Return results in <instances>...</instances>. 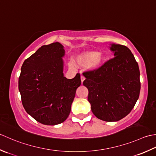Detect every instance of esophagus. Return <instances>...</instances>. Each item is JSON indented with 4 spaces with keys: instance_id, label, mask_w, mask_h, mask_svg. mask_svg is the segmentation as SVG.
I'll return each mask as SVG.
<instances>
[{
    "instance_id": "esophagus-1",
    "label": "esophagus",
    "mask_w": 156,
    "mask_h": 156,
    "mask_svg": "<svg viewBox=\"0 0 156 156\" xmlns=\"http://www.w3.org/2000/svg\"><path fill=\"white\" fill-rule=\"evenodd\" d=\"M85 79V78L84 76H83V75H81V83H83V82L84 81Z\"/></svg>"
}]
</instances>
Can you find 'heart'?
Returning a JSON list of instances; mask_svg holds the SVG:
<instances>
[{
  "label": "heart",
  "instance_id": "b5f03b06",
  "mask_svg": "<svg viewBox=\"0 0 156 156\" xmlns=\"http://www.w3.org/2000/svg\"><path fill=\"white\" fill-rule=\"evenodd\" d=\"M106 60V56L102 52H98L94 50H87L77 54L74 56L75 65L81 67H87L92 71L101 68ZM69 67L74 69L75 65L73 62H70Z\"/></svg>",
  "mask_w": 156,
  "mask_h": 156
}]
</instances>
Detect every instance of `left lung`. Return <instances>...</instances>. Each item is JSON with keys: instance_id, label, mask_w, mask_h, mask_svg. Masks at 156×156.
Masks as SVG:
<instances>
[{"instance_id": "left-lung-1", "label": "left lung", "mask_w": 156, "mask_h": 156, "mask_svg": "<svg viewBox=\"0 0 156 156\" xmlns=\"http://www.w3.org/2000/svg\"><path fill=\"white\" fill-rule=\"evenodd\" d=\"M114 58L99 69L83 73L88 101L98 119L115 122L131 112L140 93V72L134 56L125 46L111 44Z\"/></svg>"}]
</instances>
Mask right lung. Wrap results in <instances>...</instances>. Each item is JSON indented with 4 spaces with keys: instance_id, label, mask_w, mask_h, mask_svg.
Listing matches in <instances>:
<instances>
[{
    "instance_id": "right-lung-1",
    "label": "right lung",
    "mask_w": 156,
    "mask_h": 156,
    "mask_svg": "<svg viewBox=\"0 0 156 156\" xmlns=\"http://www.w3.org/2000/svg\"><path fill=\"white\" fill-rule=\"evenodd\" d=\"M65 50L55 42L41 46L23 62L19 78V90L25 111L37 122L56 125L68 118L80 75L73 79L63 73Z\"/></svg>"
}]
</instances>
